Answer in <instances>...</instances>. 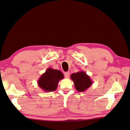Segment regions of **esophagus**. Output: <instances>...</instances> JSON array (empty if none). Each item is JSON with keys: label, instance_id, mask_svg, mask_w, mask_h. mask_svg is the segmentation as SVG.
Here are the masks:
<instances>
[{"label": "esophagus", "instance_id": "34e87169", "mask_svg": "<svg viewBox=\"0 0 130 130\" xmlns=\"http://www.w3.org/2000/svg\"><path fill=\"white\" fill-rule=\"evenodd\" d=\"M70 72H66L64 73V76L66 78H69L70 76Z\"/></svg>", "mask_w": 130, "mask_h": 130}]
</instances>
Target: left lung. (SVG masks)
<instances>
[{
    "mask_svg": "<svg viewBox=\"0 0 130 130\" xmlns=\"http://www.w3.org/2000/svg\"><path fill=\"white\" fill-rule=\"evenodd\" d=\"M70 78L74 82L76 90L79 92H84L93 84L90 76L85 71H80L72 74Z\"/></svg>",
    "mask_w": 130,
    "mask_h": 130,
    "instance_id": "8db88e82",
    "label": "left lung"
}]
</instances>
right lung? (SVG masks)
Masks as SVG:
<instances>
[{
	"label": "right lung",
	"instance_id": "1",
	"mask_svg": "<svg viewBox=\"0 0 130 130\" xmlns=\"http://www.w3.org/2000/svg\"><path fill=\"white\" fill-rule=\"evenodd\" d=\"M63 78V74L60 70L48 68L40 76L37 80V84L44 91H54L56 90L60 80Z\"/></svg>",
	"mask_w": 130,
	"mask_h": 130
}]
</instances>
